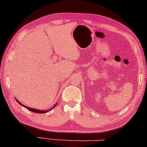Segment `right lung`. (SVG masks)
I'll list each match as a JSON object with an SVG mask.
<instances>
[{
    "instance_id": "1",
    "label": "right lung",
    "mask_w": 147,
    "mask_h": 147,
    "mask_svg": "<svg viewBox=\"0 0 147 147\" xmlns=\"http://www.w3.org/2000/svg\"><path fill=\"white\" fill-rule=\"evenodd\" d=\"M16 101L18 102V103L20 104V105H22V107H24V108H26V109H27L28 110H29V111H32V112H34V113H47L48 111H51V110H52V109H53V108H54L55 106H56V105H55L54 106H53V107L52 108V109H50V110H47V111H42V110H38V109H32V108H29V107H26V106H25V105H22V103H20L19 101H18V100H16Z\"/></svg>"
}]
</instances>
